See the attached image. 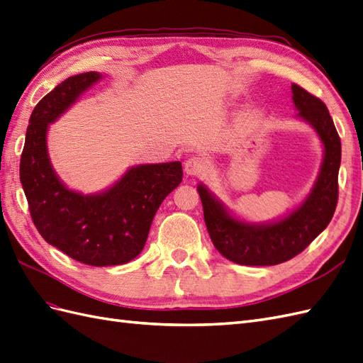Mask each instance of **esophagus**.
<instances>
[{
    "label": "esophagus",
    "mask_w": 363,
    "mask_h": 363,
    "mask_svg": "<svg viewBox=\"0 0 363 363\" xmlns=\"http://www.w3.org/2000/svg\"><path fill=\"white\" fill-rule=\"evenodd\" d=\"M184 170L191 178H198L203 172H206V162L198 156H190L187 161L184 162Z\"/></svg>",
    "instance_id": "34e87169"
}]
</instances>
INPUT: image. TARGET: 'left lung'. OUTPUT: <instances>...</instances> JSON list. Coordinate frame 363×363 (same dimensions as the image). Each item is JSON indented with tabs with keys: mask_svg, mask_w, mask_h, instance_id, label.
Masks as SVG:
<instances>
[{
	"mask_svg": "<svg viewBox=\"0 0 363 363\" xmlns=\"http://www.w3.org/2000/svg\"><path fill=\"white\" fill-rule=\"evenodd\" d=\"M291 90L299 116L315 128L325 147L319 178L302 206L274 224L250 225L230 216L206 187H198L208 235L218 252L231 262L262 267L290 261L327 228L336 211L342 152L337 130L318 96L297 84H291Z\"/></svg>",
	"mask_w": 363,
	"mask_h": 363,
	"instance_id": "left-lung-1",
	"label": "left lung"
}]
</instances>
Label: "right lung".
Returning <instances> with one entry per match:
<instances>
[{
	"instance_id": "add662e5",
	"label": "right lung",
	"mask_w": 363,
	"mask_h": 363,
	"mask_svg": "<svg viewBox=\"0 0 363 363\" xmlns=\"http://www.w3.org/2000/svg\"><path fill=\"white\" fill-rule=\"evenodd\" d=\"M101 78L86 72L64 79L33 108L20 161V179L36 230L78 262L121 265L143 252L157 208L182 181L181 162L145 164L95 196L64 187L45 145L48 125Z\"/></svg>"
}]
</instances>
